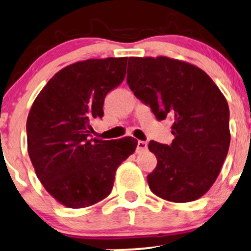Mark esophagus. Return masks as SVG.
Listing matches in <instances>:
<instances>
[{
	"mask_svg": "<svg viewBox=\"0 0 251 251\" xmlns=\"http://www.w3.org/2000/svg\"><path fill=\"white\" fill-rule=\"evenodd\" d=\"M147 149V143L146 141H143V140H139L138 141V147H136V150H138L139 152L140 151H144V150Z\"/></svg>",
	"mask_w": 251,
	"mask_h": 251,
	"instance_id": "34e87169",
	"label": "esophagus"
}]
</instances>
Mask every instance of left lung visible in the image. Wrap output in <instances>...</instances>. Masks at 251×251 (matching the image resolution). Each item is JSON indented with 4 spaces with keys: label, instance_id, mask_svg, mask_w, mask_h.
<instances>
[{
    "label": "left lung",
    "instance_id": "obj_1",
    "mask_svg": "<svg viewBox=\"0 0 251 251\" xmlns=\"http://www.w3.org/2000/svg\"><path fill=\"white\" fill-rule=\"evenodd\" d=\"M126 83L157 120L173 121L172 145L150 141L157 167L147 175L152 192L186 203L205 195L220 174L231 141L229 108L198 66L168 56H130Z\"/></svg>",
    "mask_w": 251,
    "mask_h": 251
}]
</instances>
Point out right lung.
Returning a JSON list of instances; mask_svg holds the SVG:
<instances>
[{
    "label": "right lung",
    "mask_w": 251,
    "mask_h": 251,
    "mask_svg": "<svg viewBox=\"0 0 251 251\" xmlns=\"http://www.w3.org/2000/svg\"><path fill=\"white\" fill-rule=\"evenodd\" d=\"M128 58L88 59L56 72L27 116V152L46 191L68 208H86L110 195L118 165L138 140L90 139V121L104 116L106 94L126 77Z\"/></svg>",
    "instance_id": "right-lung-1"
}]
</instances>
